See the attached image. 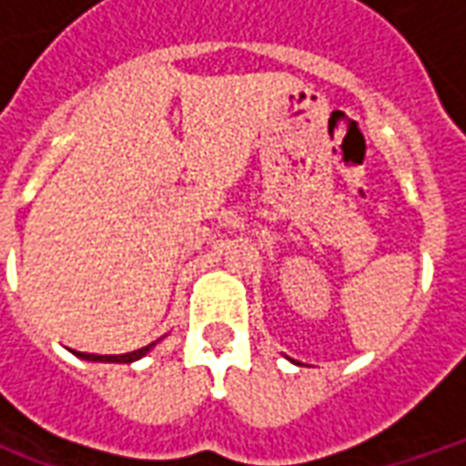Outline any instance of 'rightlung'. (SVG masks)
I'll use <instances>...</instances> for the list:
<instances>
[{"label":"right lung","mask_w":466,"mask_h":466,"mask_svg":"<svg viewBox=\"0 0 466 466\" xmlns=\"http://www.w3.org/2000/svg\"><path fill=\"white\" fill-rule=\"evenodd\" d=\"M154 344H147V347H142V350H134V351H127V354H86V351H75L72 350V354H76L79 360H86V361H116V364H129V361H137L142 360L147 351L152 350Z\"/></svg>","instance_id":"add662e5"}]
</instances>
